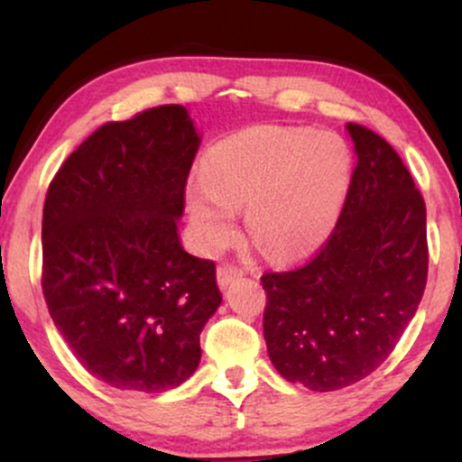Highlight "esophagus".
Returning a JSON list of instances; mask_svg holds the SVG:
<instances>
[{
	"instance_id": "1",
	"label": "esophagus",
	"mask_w": 462,
	"mask_h": 462,
	"mask_svg": "<svg viewBox=\"0 0 462 462\" xmlns=\"http://www.w3.org/2000/svg\"><path fill=\"white\" fill-rule=\"evenodd\" d=\"M238 275H243L241 269H236L235 264H221L219 269H217V282H219L221 289H227Z\"/></svg>"
}]
</instances>
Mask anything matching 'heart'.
<instances>
[{
    "mask_svg": "<svg viewBox=\"0 0 462 462\" xmlns=\"http://www.w3.org/2000/svg\"><path fill=\"white\" fill-rule=\"evenodd\" d=\"M352 182V152L332 132L256 125L215 143L184 204L206 252H219L247 208L252 241L275 261L304 256L330 236Z\"/></svg>",
    "mask_w": 462,
    "mask_h": 462,
    "instance_id": "b5f03b06",
    "label": "heart"
}]
</instances>
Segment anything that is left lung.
I'll use <instances>...</instances> for the list:
<instances>
[{"instance_id":"8db88e82","label":"left lung","mask_w":462,"mask_h":462,"mask_svg":"<svg viewBox=\"0 0 462 462\" xmlns=\"http://www.w3.org/2000/svg\"><path fill=\"white\" fill-rule=\"evenodd\" d=\"M356 169L337 227L304 267L264 273L273 367L310 391L367 378L415 317L428 275L426 204L383 136L347 124Z\"/></svg>"}]
</instances>
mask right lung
<instances>
[{"mask_svg":"<svg viewBox=\"0 0 462 462\" xmlns=\"http://www.w3.org/2000/svg\"><path fill=\"white\" fill-rule=\"evenodd\" d=\"M199 143L184 106H158L93 132L47 189V309L79 363L113 389L187 383L221 304L215 263L184 252L178 235Z\"/></svg>","mask_w":462,"mask_h":462,"instance_id":"obj_1","label":"right lung"}]
</instances>
